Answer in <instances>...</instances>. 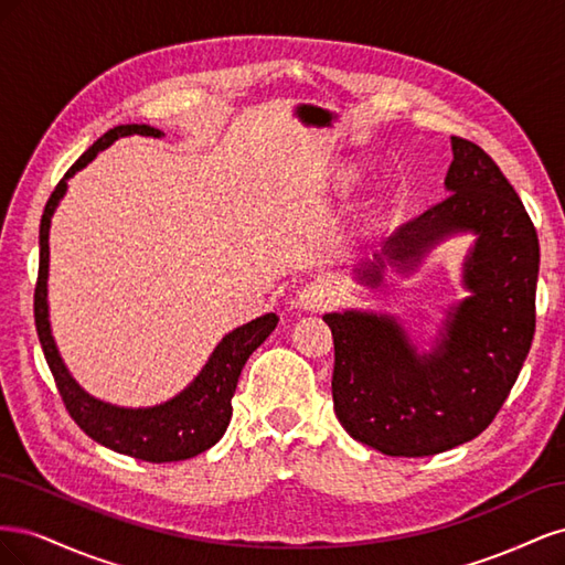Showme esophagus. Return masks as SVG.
<instances>
[{"mask_svg": "<svg viewBox=\"0 0 565 565\" xmlns=\"http://www.w3.org/2000/svg\"><path fill=\"white\" fill-rule=\"evenodd\" d=\"M337 287L328 278H316L306 282L299 292V303L306 311H324L337 301Z\"/></svg>", "mask_w": 565, "mask_h": 565, "instance_id": "1", "label": "esophagus"}]
</instances>
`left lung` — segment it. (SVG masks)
<instances>
[{
	"mask_svg": "<svg viewBox=\"0 0 565 565\" xmlns=\"http://www.w3.org/2000/svg\"><path fill=\"white\" fill-rule=\"evenodd\" d=\"M450 195L409 218L382 252L413 268L440 237L471 231L469 299L450 313L440 344L419 355L388 316L328 313L334 339L332 401L351 438L388 457H429L483 434L500 413L535 334L540 243L514 185L483 148L452 136ZM384 262L361 273L382 280Z\"/></svg>",
	"mask_w": 565,
	"mask_h": 565,
	"instance_id": "obj_1",
	"label": "left lung"
}]
</instances>
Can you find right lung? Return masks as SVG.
Listing matches in <instances>:
<instances>
[{
  "mask_svg": "<svg viewBox=\"0 0 565 565\" xmlns=\"http://www.w3.org/2000/svg\"><path fill=\"white\" fill-rule=\"evenodd\" d=\"M141 134V136H162L160 129L148 125H119L106 131L100 139L84 152V156L67 169L65 177L54 188L46 200V207L40 224V273L35 285V324L38 337L54 374L56 388L63 398V405L79 429L119 455H129L134 459L164 465V461L191 459L204 450H210L218 438L224 436L233 415L231 398L237 386V377L247 363V358L259 349L266 337L276 330L278 316L266 313L243 328L228 332L218 341V347L210 355L207 365L195 377V382L183 388L177 398L156 407H115L110 403L96 401L84 393L77 382L65 370L61 355L56 351L54 337L49 330V306H46V276H49V224L58 200L63 198L67 179L96 158L98 150L108 148L119 136Z\"/></svg>",
  "mask_w": 565,
  "mask_h": 565,
  "instance_id": "right-lung-1",
  "label": "right lung"
}]
</instances>
